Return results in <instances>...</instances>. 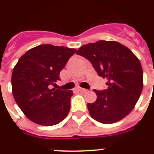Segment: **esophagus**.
<instances>
[{"instance_id": "1", "label": "esophagus", "mask_w": 154, "mask_h": 154, "mask_svg": "<svg viewBox=\"0 0 154 154\" xmlns=\"http://www.w3.org/2000/svg\"><path fill=\"white\" fill-rule=\"evenodd\" d=\"M77 91H80V92H85V91H86L87 90L85 89V88H77Z\"/></svg>"}]
</instances>
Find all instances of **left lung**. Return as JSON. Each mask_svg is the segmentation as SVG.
Wrapping results in <instances>:
<instances>
[{
	"mask_svg": "<svg viewBox=\"0 0 154 154\" xmlns=\"http://www.w3.org/2000/svg\"><path fill=\"white\" fill-rule=\"evenodd\" d=\"M87 59L97 74L107 79L106 89L97 91V100L88 103L97 122L112 124L126 117L134 108L143 88V71L139 59L123 45L100 40L84 45L76 53Z\"/></svg>",
	"mask_w": 154,
	"mask_h": 154,
	"instance_id": "1",
	"label": "left lung"
}]
</instances>
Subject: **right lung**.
<instances>
[{"label": "right lung", "mask_w": 154, "mask_h": 154, "mask_svg": "<svg viewBox=\"0 0 154 154\" xmlns=\"http://www.w3.org/2000/svg\"><path fill=\"white\" fill-rule=\"evenodd\" d=\"M77 50L63 46L41 45L27 51L18 60L12 74L15 102L30 121L53 126L69 112L71 90L51 89L60 80V73Z\"/></svg>", "instance_id": "obj_1"}]
</instances>
